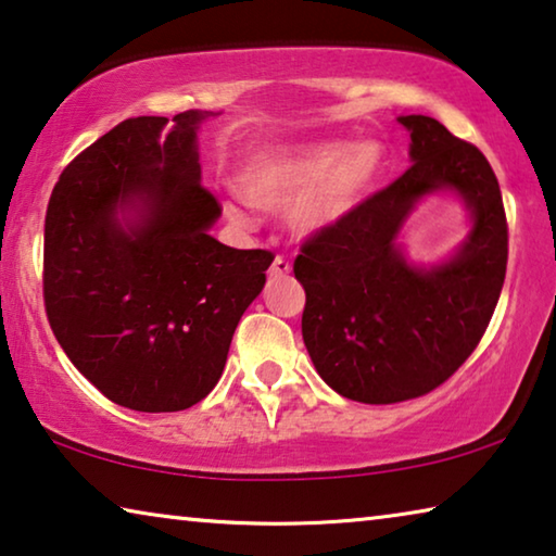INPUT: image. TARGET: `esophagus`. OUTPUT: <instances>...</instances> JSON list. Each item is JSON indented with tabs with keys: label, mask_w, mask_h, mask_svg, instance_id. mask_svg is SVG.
<instances>
[{
	"label": "esophagus",
	"mask_w": 556,
	"mask_h": 556,
	"mask_svg": "<svg viewBox=\"0 0 556 556\" xmlns=\"http://www.w3.org/2000/svg\"><path fill=\"white\" fill-rule=\"evenodd\" d=\"M289 271H292V262L279 254V257H275V262H271V267H269V279H281V277H287Z\"/></svg>",
	"instance_id": "34e87169"
}]
</instances>
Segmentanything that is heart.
Returning a JSON list of instances; mask_svg holds the SVG:
<instances>
[{"label": "heart", "instance_id": "heart-1", "mask_svg": "<svg viewBox=\"0 0 556 556\" xmlns=\"http://www.w3.org/2000/svg\"><path fill=\"white\" fill-rule=\"evenodd\" d=\"M386 170V151L376 140L351 148L346 140L269 146L254 151L237 173L242 200L260 210L289 207L299 235H316L341 223L376 188ZM244 219L237 205L227 207Z\"/></svg>", "mask_w": 556, "mask_h": 556}]
</instances>
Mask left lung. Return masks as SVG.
Returning a JSON list of instances; mask_svg holds the SVG:
<instances>
[{"mask_svg":"<svg viewBox=\"0 0 556 556\" xmlns=\"http://www.w3.org/2000/svg\"><path fill=\"white\" fill-rule=\"evenodd\" d=\"M399 121L410 130L413 165L312 235L294 260L316 371L343 399L374 405L445 383L478 349L507 271V217L488 157L435 118ZM440 187L469 202L473 232L451 263L418 270L402 260L394 235L412 205Z\"/></svg>","mask_w":556,"mask_h":556,"instance_id":"1","label":"left lung"}]
</instances>
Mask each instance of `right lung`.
I'll return each instance as SVG.
<instances>
[{
    "label": "right lung",
    "mask_w": 556,
    "mask_h": 556,
    "mask_svg": "<svg viewBox=\"0 0 556 556\" xmlns=\"http://www.w3.org/2000/svg\"><path fill=\"white\" fill-rule=\"evenodd\" d=\"M205 116L118 123L64 167L49 198L51 331L78 371L130 410H185L215 389L275 260L207 235L223 205L200 182ZM118 208L139 217L121 224Z\"/></svg>",
    "instance_id": "1"
}]
</instances>
